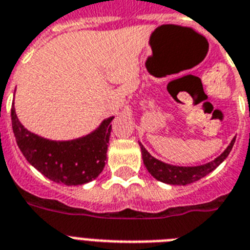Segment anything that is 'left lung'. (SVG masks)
<instances>
[{"label": "left lung", "instance_id": "obj_1", "mask_svg": "<svg viewBox=\"0 0 250 250\" xmlns=\"http://www.w3.org/2000/svg\"><path fill=\"white\" fill-rule=\"evenodd\" d=\"M235 139L236 137L232 138L226 149L222 152L220 156L214 158V160L209 161L207 164L199 165V166H177V165H171L162 162V161L157 160L153 157L152 154L148 152L144 146L139 142V147L142 150V158H143L144 166L147 167L148 172L158 181H162L165 184L170 185H188L198 181L199 179L204 177L209 172L216 168L217 166L226 160L229 153L231 152L232 147H234Z\"/></svg>", "mask_w": 250, "mask_h": 250}]
</instances>
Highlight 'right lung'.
<instances>
[{
	"label": "right lung",
	"mask_w": 250,
	"mask_h": 250,
	"mask_svg": "<svg viewBox=\"0 0 250 250\" xmlns=\"http://www.w3.org/2000/svg\"><path fill=\"white\" fill-rule=\"evenodd\" d=\"M107 117L98 127L71 140H52L29 131L16 116L12 103L11 121L18 147L29 164L49 180L67 185H83L94 180L104 168L111 121Z\"/></svg>",
	"instance_id": "1"
}]
</instances>
